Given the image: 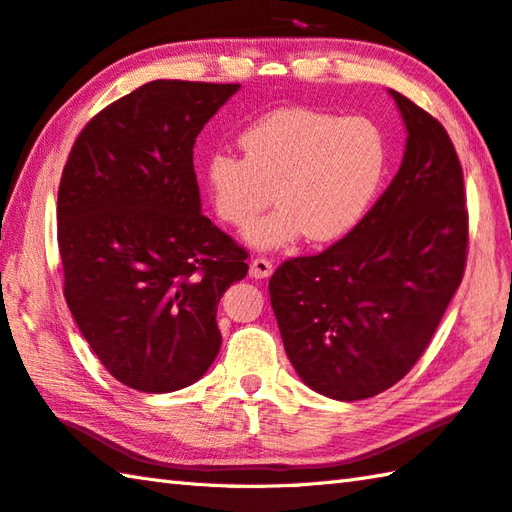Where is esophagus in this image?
<instances>
[{"instance_id": "34e87169", "label": "esophagus", "mask_w": 512, "mask_h": 512, "mask_svg": "<svg viewBox=\"0 0 512 512\" xmlns=\"http://www.w3.org/2000/svg\"><path fill=\"white\" fill-rule=\"evenodd\" d=\"M273 273V262L266 257H255L253 262H250V277H255V280H264Z\"/></svg>"}]
</instances>
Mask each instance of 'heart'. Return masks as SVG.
<instances>
[{"label":"heart","instance_id":"b5f03b06","mask_svg":"<svg viewBox=\"0 0 512 512\" xmlns=\"http://www.w3.org/2000/svg\"><path fill=\"white\" fill-rule=\"evenodd\" d=\"M241 152L219 150L206 163L215 215L241 228L268 203L273 212L246 230L264 250L302 235L333 241L358 224L387 167L383 132L365 116H333L288 107L255 120L239 138Z\"/></svg>","mask_w":512,"mask_h":512}]
</instances>
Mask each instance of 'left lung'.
<instances>
[{
	"mask_svg": "<svg viewBox=\"0 0 512 512\" xmlns=\"http://www.w3.org/2000/svg\"><path fill=\"white\" fill-rule=\"evenodd\" d=\"M389 94L407 127L394 181L338 244L286 259L268 282L288 360L338 401L376 396L410 374L468 259L457 150L432 114Z\"/></svg>",
	"mask_w": 512,
	"mask_h": 512,
	"instance_id": "8db88e82",
	"label": "left lung"
}]
</instances>
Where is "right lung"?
Returning <instances> with one entry per match:
<instances>
[{
  "label": "right lung",
  "mask_w": 512,
  "mask_h": 512,
  "mask_svg": "<svg viewBox=\"0 0 512 512\" xmlns=\"http://www.w3.org/2000/svg\"><path fill=\"white\" fill-rule=\"evenodd\" d=\"M239 85L154 80L89 120L58 188L64 300L111 376L188 387L215 362L217 304L248 253L201 215L194 143Z\"/></svg>",
  "instance_id": "1"
}]
</instances>
